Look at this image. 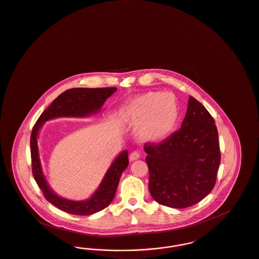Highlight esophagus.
<instances>
[{"label":"esophagus","mask_w":259,"mask_h":259,"mask_svg":"<svg viewBox=\"0 0 259 259\" xmlns=\"http://www.w3.org/2000/svg\"><path fill=\"white\" fill-rule=\"evenodd\" d=\"M139 158L140 154L137 152V151L132 152V153L130 154V156H129V159H130V160H136V159H138Z\"/></svg>","instance_id":"esophagus-1"}]
</instances>
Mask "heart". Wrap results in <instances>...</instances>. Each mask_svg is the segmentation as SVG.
Segmentation results:
<instances>
[{
	"mask_svg": "<svg viewBox=\"0 0 259 259\" xmlns=\"http://www.w3.org/2000/svg\"><path fill=\"white\" fill-rule=\"evenodd\" d=\"M123 116L129 123L139 125L140 139L159 142L174 130L179 119V106L172 94L150 92L127 103Z\"/></svg>",
	"mask_w": 259,
	"mask_h": 259,
	"instance_id": "heart-1",
	"label": "heart"
}]
</instances>
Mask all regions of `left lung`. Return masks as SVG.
Listing matches in <instances>:
<instances>
[{
  "label": "left lung",
  "mask_w": 259,
  "mask_h": 259,
  "mask_svg": "<svg viewBox=\"0 0 259 259\" xmlns=\"http://www.w3.org/2000/svg\"><path fill=\"white\" fill-rule=\"evenodd\" d=\"M149 190L155 201L171 208H187L214 188L221 161L215 120L190 97L181 127L159 143H146Z\"/></svg>",
  "instance_id": "obj_1"
}]
</instances>
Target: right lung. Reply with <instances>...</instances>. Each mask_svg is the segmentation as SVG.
Wrapping results in <instances>:
<instances>
[{"label":"right lung","mask_w":259,"mask_h":259,"mask_svg":"<svg viewBox=\"0 0 259 259\" xmlns=\"http://www.w3.org/2000/svg\"><path fill=\"white\" fill-rule=\"evenodd\" d=\"M116 90V88H75L67 90L62 93L57 99L53 100V102L43 111L32 128L30 136V155L33 178L46 200L66 213L88 216L106 208L114 198L120 177L128 166V152H122L112 162L100 187L90 199L85 201L64 199L56 195L49 188L42 174L37 149V134L40 127L43 122L56 117H82L98 112L106 99L115 93Z\"/></svg>","instance_id":"1"}]
</instances>
